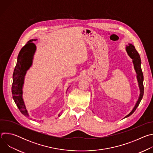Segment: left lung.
Instances as JSON below:
<instances>
[{
	"mask_svg": "<svg viewBox=\"0 0 153 153\" xmlns=\"http://www.w3.org/2000/svg\"><path fill=\"white\" fill-rule=\"evenodd\" d=\"M126 51L128 56L133 59L134 69L137 74V79L138 84H139V89H140V96L134 108L133 109V110L131 111L127 116H126L124 118L130 116L135 111L136 108L139 106L141 100L142 99V97L143 96V92H144V87H143V73L141 68V59H140V55L139 54L138 52L136 51L134 46L132 44H130V43H129V45L126 47Z\"/></svg>",
	"mask_w": 153,
	"mask_h": 153,
	"instance_id": "left-lung-1",
	"label": "left lung"
}]
</instances>
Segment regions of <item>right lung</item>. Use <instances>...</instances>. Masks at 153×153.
<instances>
[{"instance_id":"add662e5","label":"right lung","mask_w":153,"mask_h":153,"mask_svg":"<svg viewBox=\"0 0 153 153\" xmlns=\"http://www.w3.org/2000/svg\"><path fill=\"white\" fill-rule=\"evenodd\" d=\"M35 40H29L20 51L13 75V81L11 88L13 98L21 113L26 117H29V114L22 97V88L25 76L27 71L31 66L33 56L36 50V45L33 43ZM62 113L58 114V116L60 117Z\"/></svg>"}]
</instances>
